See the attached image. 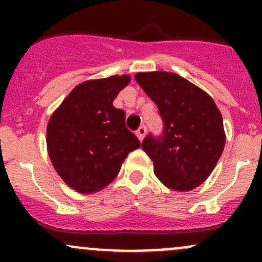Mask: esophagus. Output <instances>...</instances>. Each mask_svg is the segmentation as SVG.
<instances>
[{
    "label": "esophagus",
    "mask_w": 262,
    "mask_h": 262,
    "mask_svg": "<svg viewBox=\"0 0 262 262\" xmlns=\"http://www.w3.org/2000/svg\"><path fill=\"white\" fill-rule=\"evenodd\" d=\"M146 132H147V128H146V125H141V126H139L138 129H137L136 134H137V136H138L139 141H143L144 136H146Z\"/></svg>",
    "instance_id": "34e87169"
}]
</instances>
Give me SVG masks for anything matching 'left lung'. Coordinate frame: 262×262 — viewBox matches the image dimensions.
<instances>
[{"instance_id":"1","label":"left lung","mask_w":262,"mask_h":262,"mask_svg":"<svg viewBox=\"0 0 262 262\" xmlns=\"http://www.w3.org/2000/svg\"><path fill=\"white\" fill-rule=\"evenodd\" d=\"M157 105L160 136L148 134L142 148L165 186L189 191L208 179L223 152V119L213 99L181 76L142 72L134 76Z\"/></svg>"}]
</instances>
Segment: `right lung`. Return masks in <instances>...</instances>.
<instances>
[{"label":"right lung","instance_id":"obj_1","mask_svg":"<svg viewBox=\"0 0 262 262\" xmlns=\"http://www.w3.org/2000/svg\"><path fill=\"white\" fill-rule=\"evenodd\" d=\"M129 76L86 81L71 91L47 128L49 157L58 175L82 194L99 191L118 176L129 152L141 147L113 101Z\"/></svg>","mask_w":262,"mask_h":262}]
</instances>
